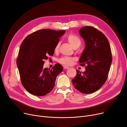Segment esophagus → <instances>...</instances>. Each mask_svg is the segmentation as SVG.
<instances>
[{
	"instance_id": "obj_1",
	"label": "esophagus",
	"mask_w": 127,
	"mask_h": 127,
	"mask_svg": "<svg viewBox=\"0 0 127 127\" xmlns=\"http://www.w3.org/2000/svg\"><path fill=\"white\" fill-rule=\"evenodd\" d=\"M63 68H64V69H68L69 68V67H68V66H67L64 65L63 66Z\"/></svg>"
}]
</instances>
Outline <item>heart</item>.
<instances>
[{
  "label": "heart",
  "instance_id": "heart-1",
  "mask_svg": "<svg viewBox=\"0 0 127 127\" xmlns=\"http://www.w3.org/2000/svg\"><path fill=\"white\" fill-rule=\"evenodd\" d=\"M66 38H67V41L69 42V43L74 48L78 47L81 44V39L80 37L75 34H72V33L69 34L67 35ZM59 47L60 43H58L56 44L54 49H53V51H54L55 53H58L59 52ZM75 59L72 57L63 56L58 60V62L62 65H70L75 61Z\"/></svg>",
  "mask_w": 127,
  "mask_h": 127
}]
</instances>
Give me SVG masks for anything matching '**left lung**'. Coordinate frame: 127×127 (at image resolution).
I'll list each match as a JSON object with an SVG mask.
<instances>
[{
	"instance_id": "8db88e82",
	"label": "left lung",
	"mask_w": 127,
	"mask_h": 127,
	"mask_svg": "<svg viewBox=\"0 0 127 127\" xmlns=\"http://www.w3.org/2000/svg\"><path fill=\"white\" fill-rule=\"evenodd\" d=\"M79 32L85 43L80 64L87 66L82 73L76 70L72 82L79 92L91 94L101 88L108 79L112 61L111 49L108 38L93 27L85 26Z\"/></svg>"
}]
</instances>
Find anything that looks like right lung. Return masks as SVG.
<instances>
[{
	"instance_id": "obj_1",
	"label": "right lung",
	"mask_w": 127,
	"mask_h": 127,
	"mask_svg": "<svg viewBox=\"0 0 127 127\" xmlns=\"http://www.w3.org/2000/svg\"><path fill=\"white\" fill-rule=\"evenodd\" d=\"M65 30H39L23 41L16 60L20 78L24 88L30 94L43 96L54 88L57 76L63 70L57 63L51 69L43 68L44 60L53 56V49Z\"/></svg>"
}]
</instances>
